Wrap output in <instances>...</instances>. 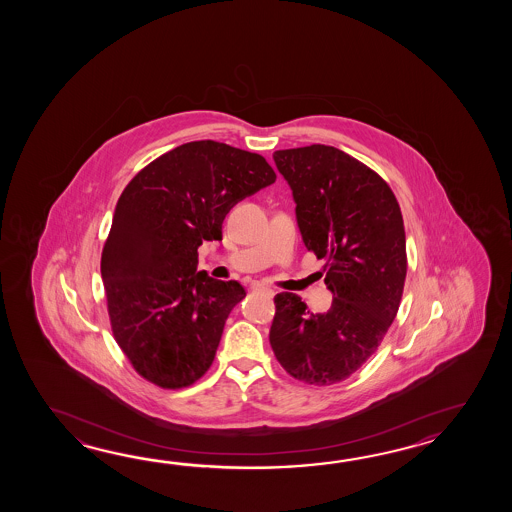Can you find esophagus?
I'll list each match as a JSON object with an SVG mask.
<instances>
[{
	"instance_id": "esophagus-1",
	"label": "esophagus",
	"mask_w": 512,
	"mask_h": 512,
	"mask_svg": "<svg viewBox=\"0 0 512 512\" xmlns=\"http://www.w3.org/2000/svg\"><path fill=\"white\" fill-rule=\"evenodd\" d=\"M252 289H254V291H258V293L267 294V296H274V291L269 289V287H263V285H254Z\"/></svg>"
}]
</instances>
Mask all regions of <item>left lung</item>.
<instances>
[{"instance_id": "1", "label": "left lung", "mask_w": 512, "mask_h": 512, "mask_svg": "<svg viewBox=\"0 0 512 512\" xmlns=\"http://www.w3.org/2000/svg\"><path fill=\"white\" fill-rule=\"evenodd\" d=\"M293 192L307 251L326 260V313L300 296H274L272 351L283 370L307 384H335L379 348L403 296L406 238L390 186L348 153L313 144L272 153Z\"/></svg>"}]
</instances>
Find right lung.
<instances>
[{
    "mask_svg": "<svg viewBox=\"0 0 512 512\" xmlns=\"http://www.w3.org/2000/svg\"><path fill=\"white\" fill-rule=\"evenodd\" d=\"M274 181L258 153L194 141L124 188L100 272L113 335L144 379L175 390L210 368L230 311L247 293L236 280L197 271V249L221 240L230 208Z\"/></svg>",
    "mask_w": 512,
    "mask_h": 512,
    "instance_id": "right-lung-1",
    "label": "right lung"
}]
</instances>
